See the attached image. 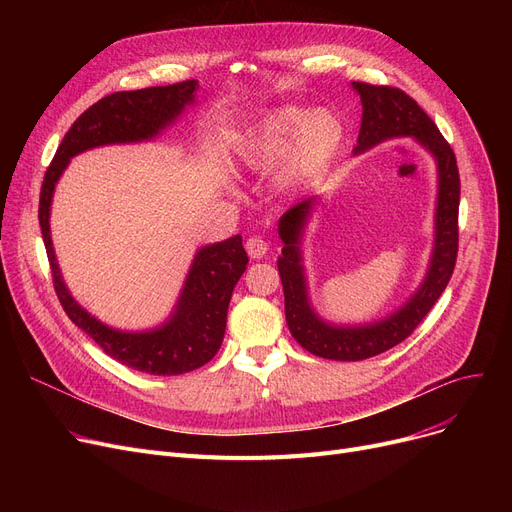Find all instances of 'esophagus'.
Listing matches in <instances>:
<instances>
[{"instance_id":"esophagus-1","label":"esophagus","mask_w":512,"mask_h":512,"mask_svg":"<svg viewBox=\"0 0 512 512\" xmlns=\"http://www.w3.org/2000/svg\"><path fill=\"white\" fill-rule=\"evenodd\" d=\"M245 249H247L251 259H263L267 255V249H270V245H267V240H263L261 236H251L245 242Z\"/></svg>"}]
</instances>
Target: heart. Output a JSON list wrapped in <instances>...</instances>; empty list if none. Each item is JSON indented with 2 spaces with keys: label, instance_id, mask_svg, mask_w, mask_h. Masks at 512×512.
<instances>
[{
  "label": "heart",
  "instance_id": "heart-1",
  "mask_svg": "<svg viewBox=\"0 0 512 512\" xmlns=\"http://www.w3.org/2000/svg\"><path fill=\"white\" fill-rule=\"evenodd\" d=\"M340 143L342 124L334 114L280 107L249 128L238 155L249 168H274L282 161L278 182L292 186L324 170Z\"/></svg>",
  "mask_w": 512,
  "mask_h": 512
}]
</instances>
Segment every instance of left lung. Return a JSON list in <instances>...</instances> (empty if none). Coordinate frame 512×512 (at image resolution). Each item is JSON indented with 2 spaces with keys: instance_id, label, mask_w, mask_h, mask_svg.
I'll use <instances>...</instances> for the list:
<instances>
[{
  "instance_id": "8db88e82",
  "label": "left lung",
  "mask_w": 512,
  "mask_h": 512,
  "mask_svg": "<svg viewBox=\"0 0 512 512\" xmlns=\"http://www.w3.org/2000/svg\"><path fill=\"white\" fill-rule=\"evenodd\" d=\"M361 95L363 118L355 153L378 145L392 137H415L425 149L434 153L438 161V209H436V245L429 272L415 292V297L386 317L384 321L361 328H336L321 321L307 301V286L301 265L299 242L305 222L313 209V199L290 207L278 224L284 242L278 272L284 288V311L290 334L305 351L321 359L334 361H363L390 351L392 346L409 338L415 328L438 303L440 294L448 286L456 253H459V201L461 178L456 157L442 132L417 101L405 91L388 85L353 83Z\"/></svg>"
}]
</instances>
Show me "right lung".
Segmentation results:
<instances>
[{"label":"right lung","mask_w":512,"mask_h":512,"mask_svg":"<svg viewBox=\"0 0 512 512\" xmlns=\"http://www.w3.org/2000/svg\"><path fill=\"white\" fill-rule=\"evenodd\" d=\"M195 91L197 80H182L168 87L120 91L99 99L64 134V141L53 155L41 184L39 224L51 265L53 288L66 315L103 348L105 355L151 375H180L199 369L220 351L232 290L249 263L247 251L242 249V238L232 236L197 253L178 307L166 326L141 334L118 332L99 324L70 297L51 247L49 205L53 188L70 157L101 145L153 139L184 110V105L193 103Z\"/></svg>","instance_id":"1"}]
</instances>
